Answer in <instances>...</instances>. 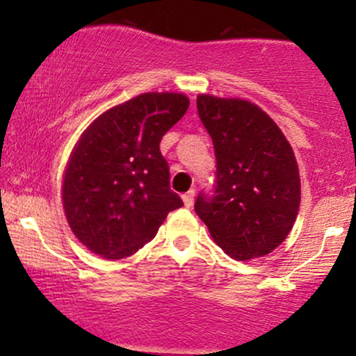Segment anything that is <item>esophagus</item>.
<instances>
[{
	"label": "esophagus",
	"mask_w": 356,
	"mask_h": 356,
	"mask_svg": "<svg viewBox=\"0 0 356 356\" xmlns=\"http://www.w3.org/2000/svg\"><path fill=\"white\" fill-rule=\"evenodd\" d=\"M194 195H195V191H194V189L189 191V192H186V194L182 195L184 206H186V207H192V204H194Z\"/></svg>",
	"instance_id": "obj_1"
}]
</instances>
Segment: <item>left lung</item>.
<instances>
[{"label":"left lung","instance_id":"left-lung-1","mask_svg":"<svg viewBox=\"0 0 356 356\" xmlns=\"http://www.w3.org/2000/svg\"><path fill=\"white\" fill-rule=\"evenodd\" d=\"M197 113L216 155L214 194L194 209L212 239L238 261L261 257L286 239L300 209V172L273 118L241 99L197 97Z\"/></svg>","mask_w":356,"mask_h":356}]
</instances>
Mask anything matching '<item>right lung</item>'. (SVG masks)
Masks as SVG:
<instances>
[{"instance_id": "obj_1", "label": "right lung", "mask_w": 356, "mask_h": 356, "mask_svg": "<svg viewBox=\"0 0 356 356\" xmlns=\"http://www.w3.org/2000/svg\"><path fill=\"white\" fill-rule=\"evenodd\" d=\"M187 108L182 93H142L81 134L65 170L63 209L90 251L105 259L134 254L184 206L159 144Z\"/></svg>"}]
</instances>
